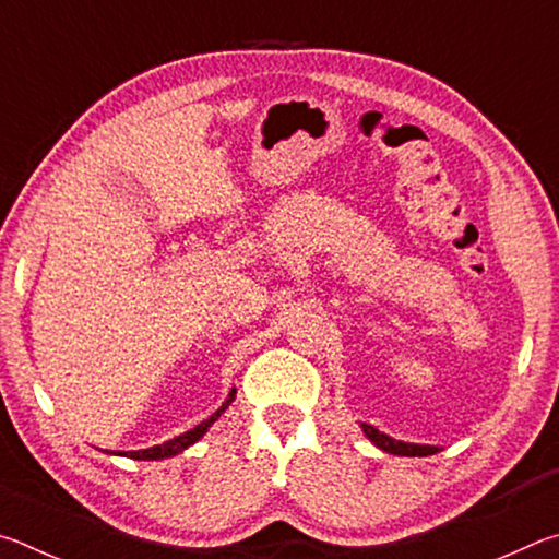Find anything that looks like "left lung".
Returning a JSON list of instances; mask_svg holds the SVG:
<instances>
[{
	"label": "left lung",
	"instance_id": "8db88e82",
	"mask_svg": "<svg viewBox=\"0 0 559 559\" xmlns=\"http://www.w3.org/2000/svg\"><path fill=\"white\" fill-rule=\"evenodd\" d=\"M362 431L374 447H380L386 453H394V456H431V453H437V447H419V443L394 441L392 437H386V433L370 427V424H362Z\"/></svg>",
	"mask_w": 559,
	"mask_h": 559
}]
</instances>
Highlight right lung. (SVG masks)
<instances>
[{"mask_svg": "<svg viewBox=\"0 0 559 559\" xmlns=\"http://www.w3.org/2000/svg\"><path fill=\"white\" fill-rule=\"evenodd\" d=\"M234 394H236V390H231V394L226 396V402L219 406V409H216V412L210 416V419H204L202 424H197L194 429L185 431L182 437H177V439H173V441H165V443H159V447L145 449V451H122V456H128V459H138V461H155V459H167V456H175V453H179V451H185L187 447H192V443H194L197 439H202V437H204V431L210 429L216 419H219V416L224 414L226 406H229V404L234 402Z\"/></svg>", "mask_w": 559, "mask_h": 559, "instance_id": "right-lung-1", "label": "right lung"}]
</instances>
